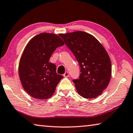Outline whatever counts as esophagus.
Returning <instances> with one entry per match:
<instances>
[{
    "label": "esophagus",
    "mask_w": 133,
    "mask_h": 133,
    "mask_svg": "<svg viewBox=\"0 0 133 133\" xmlns=\"http://www.w3.org/2000/svg\"><path fill=\"white\" fill-rule=\"evenodd\" d=\"M63 75H64V77H65V78L68 77V76H69L68 72V71H66V72H65V74H64Z\"/></svg>",
    "instance_id": "esophagus-1"
}]
</instances>
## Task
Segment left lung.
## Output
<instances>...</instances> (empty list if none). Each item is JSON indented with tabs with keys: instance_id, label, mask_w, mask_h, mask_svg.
<instances>
[{
	"instance_id": "8db88e82",
	"label": "left lung",
	"mask_w": 133,
	"mask_h": 133,
	"mask_svg": "<svg viewBox=\"0 0 133 133\" xmlns=\"http://www.w3.org/2000/svg\"><path fill=\"white\" fill-rule=\"evenodd\" d=\"M59 36L73 53L81 68L79 79L72 80L78 94L87 99L101 95L108 87L111 74V61L105 49L87 32L79 31Z\"/></svg>"
}]
</instances>
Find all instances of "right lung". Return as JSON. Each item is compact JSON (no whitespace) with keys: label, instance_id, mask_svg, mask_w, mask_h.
<instances>
[{"label":"right lung","instance_id":"1","mask_svg":"<svg viewBox=\"0 0 133 133\" xmlns=\"http://www.w3.org/2000/svg\"><path fill=\"white\" fill-rule=\"evenodd\" d=\"M64 45L54 34H39L25 46L20 58L18 74L24 90L38 99L50 98L63 76L56 72V65L49 62L56 48Z\"/></svg>","mask_w":133,"mask_h":133}]
</instances>
